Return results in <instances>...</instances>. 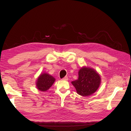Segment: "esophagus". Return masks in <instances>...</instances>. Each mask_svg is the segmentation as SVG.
I'll list each match as a JSON object with an SVG mask.
<instances>
[{
    "instance_id": "obj_1",
    "label": "esophagus",
    "mask_w": 131,
    "mask_h": 131,
    "mask_svg": "<svg viewBox=\"0 0 131 131\" xmlns=\"http://www.w3.org/2000/svg\"><path fill=\"white\" fill-rule=\"evenodd\" d=\"M62 80H65V81H67V80H68V77L66 76L65 77H64V78H63L62 79Z\"/></svg>"
}]
</instances>
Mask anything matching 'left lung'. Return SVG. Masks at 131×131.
I'll return each mask as SVG.
<instances>
[{"label": "left lung", "mask_w": 131, "mask_h": 131, "mask_svg": "<svg viewBox=\"0 0 131 131\" xmlns=\"http://www.w3.org/2000/svg\"><path fill=\"white\" fill-rule=\"evenodd\" d=\"M78 94L88 96L94 93L101 83V78L94 69L83 67L79 72L78 80L72 82Z\"/></svg>", "instance_id": "obj_1"}]
</instances>
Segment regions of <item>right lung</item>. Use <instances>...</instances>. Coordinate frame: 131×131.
Segmentation results:
<instances>
[{"instance_id": "right-lung-1", "label": "right lung", "mask_w": 131, "mask_h": 131, "mask_svg": "<svg viewBox=\"0 0 131 131\" xmlns=\"http://www.w3.org/2000/svg\"><path fill=\"white\" fill-rule=\"evenodd\" d=\"M55 79L46 73H43L38 79L37 81V87L39 90L45 92L50 89L53 85Z\"/></svg>"}]
</instances>
